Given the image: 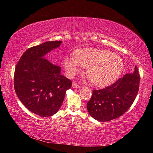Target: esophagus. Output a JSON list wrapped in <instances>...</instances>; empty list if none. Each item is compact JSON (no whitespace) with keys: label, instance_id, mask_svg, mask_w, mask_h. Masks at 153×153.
<instances>
[{"label":"esophagus","instance_id":"esophagus-1","mask_svg":"<svg viewBox=\"0 0 153 153\" xmlns=\"http://www.w3.org/2000/svg\"><path fill=\"white\" fill-rule=\"evenodd\" d=\"M72 87L75 88H81V86H80L79 84H76V82H74L73 84H72Z\"/></svg>","mask_w":153,"mask_h":153}]
</instances>
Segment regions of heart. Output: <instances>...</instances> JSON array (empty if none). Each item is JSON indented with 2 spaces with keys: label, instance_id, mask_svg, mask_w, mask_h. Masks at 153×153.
Masks as SVG:
<instances>
[{
  "label": "heart",
  "instance_id": "1",
  "mask_svg": "<svg viewBox=\"0 0 153 153\" xmlns=\"http://www.w3.org/2000/svg\"><path fill=\"white\" fill-rule=\"evenodd\" d=\"M64 65L69 75L73 76L81 69H86V74L92 84L105 87L115 81L123 69V61L112 52L97 48H82L74 57H67Z\"/></svg>",
  "mask_w": 153,
  "mask_h": 153
}]
</instances>
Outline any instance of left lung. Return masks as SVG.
<instances>
[{
  "mask_svg": "<svg viewBox=\"0 0 153 153\" xmlns=\"http://www.w3.org/2000/svg\"><path fill=\"white\" fill-rule=\"evenodd\" d=\"M140 77L137 67L115 83L102 90H94L87 103L91 117L100 122L111 121L125 113L132 105L139 90Z\"/></svg>",
  "mask_w": 153,
  "mask_h": 153,
  "instance_id": "obj_1",
  "label": "left lung"
}]
</instances>
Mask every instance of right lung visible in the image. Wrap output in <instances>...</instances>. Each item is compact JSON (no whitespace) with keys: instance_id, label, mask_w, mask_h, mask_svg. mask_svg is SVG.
<instances>
[{"instance_id":"right-lung-1","label":"right lung","mask_w":153,"mask_h":153,"mask_svg":"<svg viewBox=\"0 0 153 153\" xmlns=\"http://www.w3.org/2000/svg\"><path fill=\"white\" fill-rule=\"evenodd\" d=\"M61 41H48L33 46L21 56L15 67L14 88L19 99L31 112L50 117L57 112L72 82L61 69L45 58L59 48Z\"/></svg>"}]
</instances>
